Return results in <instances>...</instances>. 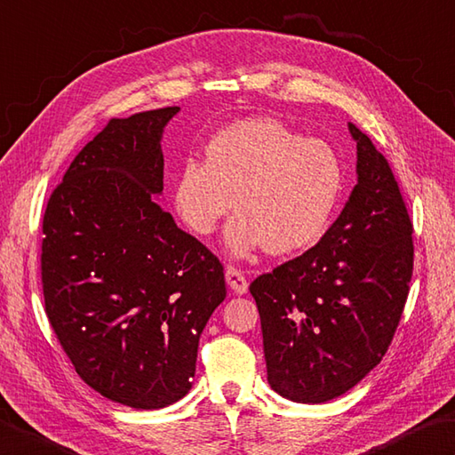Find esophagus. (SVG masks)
Instances as JSON below:
<instances>
[{
    "mask_svg": "<svg viewBox=\"0 0 455 455\" xmlns=\"http://www.w3.org/2000/svg\"><path fill=\"white\" fill-rule=\"evenodd\" d=\"M225 275H227V283L230 286V290L238 293V296H243V293L248 291V282H246V275L243 270L235 268V266H228Z\"/></svg>",
    "mask_w": 455,
    "mask_h": 455,
    "instance_id": "34e87169",
    "label": "esophagus"
}]
</instances>
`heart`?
<instances>
[{"instance_id": "obj_1", "label": "heart", "mask_w": 455, "mask_h": 455, "mask_svg": "<svg viewBox=\"0 0 455 455\" xmlns=\"http://www.w3.org/2000/svg\"><path fill=\"white\" fill-rule=\"evenodd\" d=\"M345 173L339 156L268 116L228 124L187 159L173 181V207L191 233L209 236L233 207L225 244L236 258L258 248L290 254L314 246L331 225Z\"/></svg>"}]
</instances>
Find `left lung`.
Masks as SVG:
<instances>
[{
    "label": "left lung",
    "instance_id": "1",
    "mask_svg": "<svg viewBox=\"0 0 455 455\" xmlns=\"http://www.w3.org/2000/svg\"><path fill=\"white\" fill-rule=\"evenodd\" d=\"M357 185L322 240L251 283L270 387L301 404L345 395L385 357L412 278V222L385 156L349 122Z\"/></svg>",
    "mask_w": 455,
    "mask_h": 455
}]
</instances>
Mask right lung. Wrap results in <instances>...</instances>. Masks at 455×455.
<instances>
[{
	"label": "right lung",
	"instance_id": "right-lung-1",
	"mask_svg": "<svg viewBox=\"0 0 455 455\" xmlns=\"http://www.w3.org/2000/svg\"><path fill=\"white\" fill-rule=\"evenodd\" d=\"M177 106L114 118L88 141L43 217L44 311L96 393L157 411L193 387L225 272L162 209V138Z\"/></svg>",
	"mask_w": 455,
	"mask_h": 455
}]
</instances>
